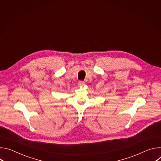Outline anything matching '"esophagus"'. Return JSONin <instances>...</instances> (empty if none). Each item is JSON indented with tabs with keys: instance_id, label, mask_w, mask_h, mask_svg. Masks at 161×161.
Returning a JSON list of instances; mask_svg holds the SVG:
<instances>
[{
	"instance_id": "obj_1",
	"label": "esophagus",
	"mask_w": 161,
	"mask_h": 161,
	"mask_svg": "<svg viewBox=\"0 0 161 161\" xmlns=\"http://www.w3.org/2000/svg\"><path fill=\"white\" fill-rule=\"evenodd\" d=\"M78 85L79 86H83V85H85V82L83 81H80L78 82Z\"/></svg>"
}]
</instances>
